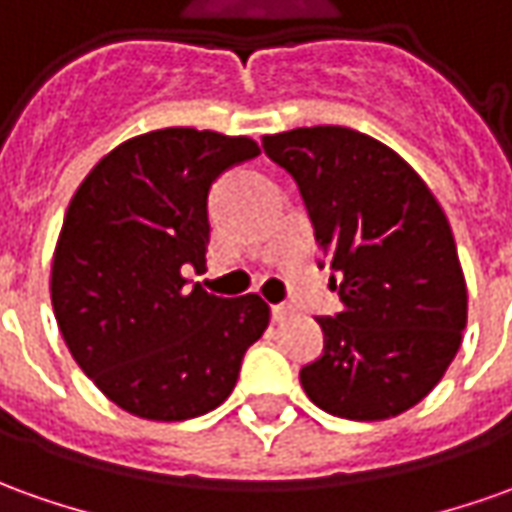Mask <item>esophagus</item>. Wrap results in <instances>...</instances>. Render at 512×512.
Segmentation results:
<instances>
[{
  "label": "esophagus",
  "mask_w": 512,
  "mask_h": 512,
  "mask_svg": "<svg viewBox=\"0 0 512 512\" xmlns=\"http://www.w3.org/2000/svg\"><path fill=\"white\" fill-rule=\"evenodd\" d=\"M291 316H294V308H291L288 302L271 305V319H274V322H285V319H291Z\"/></svg>",
  "instance_id": "obj_1"
}]
</instances>
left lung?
Wrapping results in <instances>:
<instances>
[{
  "mask_svg": "<svg viewBox=\"0 0 512 512\" xmlns=\"http://www.w3.org/2000/svg\"><path fill=\"white\" fill-rule=\"evenodd\" d=\"M300 187L342 311L319 316L322 356L300 370L328 415L387 420L440 384L462 344L468 291L448 218L384 142L344 125L263 137Z\"/></svg>",
  "mask_w": 512,
  "mask_h": 512,
  "instance_id": "8db88e82",
  "label": "left lung"
}]
</instances>
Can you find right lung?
<instances>
[{"label": "right lung", "mask_w": 512, "mask_h": 512, "mask_svg": "<svg viewBox=\"0 0 512 512\" xmlns=\"http://www.w3.org/2000/svg\"><path fill=\"white\" fill-rule=\"evenodd\" d=\"M260 154L255 139L162 128L117 145L69 201L52 257V311L72 358L120 409L190 420L227 401L269 328L257 294L224 300L204 266L212 182Z\"/></svg>", "instance_id": "1"}]
</instances>
